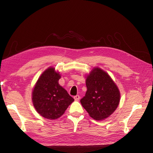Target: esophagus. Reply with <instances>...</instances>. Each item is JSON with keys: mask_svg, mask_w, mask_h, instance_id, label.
I'll use <instances>...</instances> for the list:
<instances>
[{"mask_svg": "<svg viewBox=\"0 0 153 153\" xmlns=\"http://www.w3.org/2000/svg\"><path fill=\"white\" fill-rule=\"evenodd\" d=\"M73 98H74V99H75V100L78 101V100H79V99H80V96L79 95H76V96H74Z\"/></svg>", "mask_w": 153, "mask_h": 153, "instance_id": "34e87169", "label": "esophagus"}]
</instances>
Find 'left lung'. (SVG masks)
<instances>
[{"label":"left lung","mask_w":153,"mask_h":153,"mask_svg":"<svg viewBox=\"0 0 153 153\" xmlns=\"http://www.w3.org/2000/svg\"><path fill=\"white\" fill-rule=\"evenodd\" d=\"M87 92L80 103L90 116L95 120L109 117L116 110L120 101L118 87L102 69L95 68L86 79Z\"/></svg>","instance_id":"left-lung-1"}]
</instances>
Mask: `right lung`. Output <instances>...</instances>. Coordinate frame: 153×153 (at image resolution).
Listing matches in <instances>:
<instances>
[{
    "instance_id": "right-lung-1",
    "label": "right lung",
    "mask_w": 153,
    "mask_h": 153,
    "mask_svg": "<svg viewBox=\"0 0 153 153\" xmlns=\"http://www.w3.org/2000/svg\"><path fill=\"white\" fill-rule=\"evenodd\" d=\"M60 78L59 73L49 68L41 74L32 91V103L36 111L50 120L61 117L74 101L59 84Z\"/></svg>"
}]
</instances>
